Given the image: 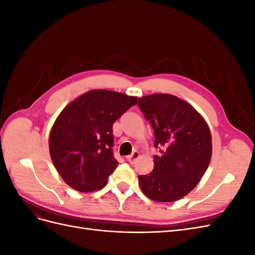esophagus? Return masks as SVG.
<instances>
[{
  "label": "esophagus",
  "instance_id": "esophagus-1",
  "mask_svg": "<svg viewBox=\"0 0 255 255\" xmlns=\"http://www.w3.org/2000/svg\"><path fill=\"white\" fill-rule=\"evenodd\" d=\"M139 155H140V154H139V152H137V151H134L132 154H130V155H128L127 158H128V160L129 161V163L130 164H134L135 163V161H136V159L138 158V157H139Z\"/></svg>",
  "mask_w": 255,
  "mask_h": 255
}]
</instances>
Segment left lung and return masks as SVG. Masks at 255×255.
<instances>
[{
  "label": "left lung",
  "mask_w": 255,
  "mask_h": 255,
  "mask_svg": "<svg viewBox=\"0 0 255 255\" xmlns=\"http://www.w3.org/2000/svg\"><path fill=\"white\" fill-rule=\"evenodd\" d=\"M138 106L153 128L154 146H161L152 172L138 176L140 188L153 201H176L197 186L210 165V128L189 103L172 95L145 96Z\"/></svg>",
  "instance_id": "left-lung-1"
}]
</instances>
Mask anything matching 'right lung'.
Returning a JSON list of instances; mask_svg holds the SVG:
<instances>
[{
	"mask_svg": "<svg viewBox=\"0 0 255 255\" xmlns=\"http://www.w3.org/2000/svg\"><path fill=\"white\" fill-rule=\"evenodd\" d=\"M136 103V97L95 89L61 111L52 127L49 148L54 167L69 186L81 192L105 186L118 166L113 125Z\"/></svg>",
	"mask_w": 255,
	"mask_h": 255,
	"instance_id": "right-lung-1",
	"label": "right lung"
}]
</instances>
